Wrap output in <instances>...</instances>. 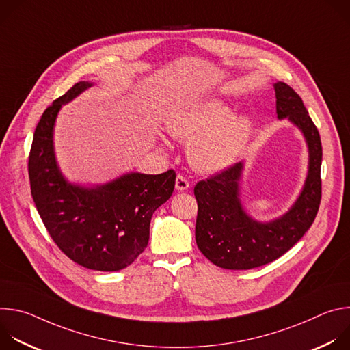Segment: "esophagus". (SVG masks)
I'll return each mask as SVG.
<instances>
[{"mask_svg": "<svg viewBox=\"0 0 350 350\" xmlns=\"http://www.w3.org/2000/svg\"><path fill=\"white\" fill-rule=\"evenodd\" d=\"M176 188L178 191H185V189L189 188V183H188V180L183 174H177V177H176Z\"/></svg>", "mask_w": 350, "mask_h": 350, "instance_id": "1", "label": "esophagus"}]
</instances>
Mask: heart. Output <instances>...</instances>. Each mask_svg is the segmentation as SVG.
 I'll list each match as a JSON object with an SVG mask.
<instances>
[{
    "label": "heart",
    "mask_w": 350,
    "mask_h": 350,
    "mask_svg": "<svg viewBox=\"0 0 350 350\" xmlns=\"http://www.w3.org/2000/svg\"><path fill=\"white\" fill-rule=\"evenodd\" d=\"M230 112L228 105L220 99H208L169 118L167 131L174 138L189 141L188 155L196 169L219 172L241 155L252 123L246 116Z\"/></svg>",
    "instance_id": "1"
}]
</instances>
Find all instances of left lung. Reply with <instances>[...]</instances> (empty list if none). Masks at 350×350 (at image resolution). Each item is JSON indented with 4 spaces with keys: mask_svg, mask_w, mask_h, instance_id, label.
<instances>
[{
    "mask_svg": "<svg viewBox=\"0 0 350 350\" xmlns=\"http://www.w3.org/2000/svg\"><path fill=\"white\" fill-rule=\"evenodd\" d=\"M278 119H288L305 135L309 148V172L304 189L281 217L260 223L249 216L239 199L243 163L199 181L193 193L198 202L196 245L213 265L228 270H249L271 263L301 239L313 224L321 201L323 148L317 127L302 98L288 84H274Z\"/></svg>",
    "mask_w": 350,
    "mask_h": 350,
    "instance_id": "8db88e82",
    "label": "left lung"
}]
</instances>
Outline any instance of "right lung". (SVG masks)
<instances>
[{"instance_id":"1","label":"right lung","mask_w":350,"mask_h":350,"mask_svg":"<svg viewBox=\"0 0 350 350\" xmlns=\"http://www.w3.org/2000/svg\"><path fill=\"white\" fill-rule=\"evenodd\" d=\"M91 85L76 83L44 111L29 155L30 188L46 231L69 259L90 270L118 271L144 252L152 215L172 196L176 173H127L96 187L66 181L54 152L55 120L62 105Z\"/></svg>"}]
</instances>
